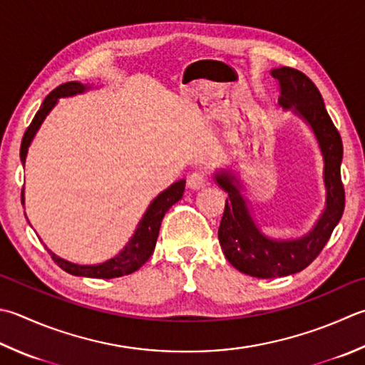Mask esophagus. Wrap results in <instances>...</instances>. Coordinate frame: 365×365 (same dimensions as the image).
Masks as SVG:
<instances>
[{
	"instance_id": "34e87169",
	"label": "esophagus",
	"mask_w": 365,
	"mask_h": 365,
	"mask_svg": "<svg viewBox=\"0 0 365 365\" xmlns=\"http://www.w3.org/2000/svg\"><path fill=\"white\" fill-rule=\"evenodd\" d=\"M206 184V175L205 171H194L187 178V185L190 189H200Z\"/></svg>"
}]
</instances>
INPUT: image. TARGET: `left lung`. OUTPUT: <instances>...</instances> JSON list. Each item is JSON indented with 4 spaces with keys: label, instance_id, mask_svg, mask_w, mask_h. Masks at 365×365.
Returning a JSON list of instances; mask_svg holds the SVG:
<instances>
[{
    "label": "left lung",
    "instance_id": "obj_1",
    "mask_svg": "<svg viewBox=\"0 0 365 365\" xmlns=\"http://www.w3.org/2000/svg\"><path fill=\"white\" fill-rule=\"evenodd\" d=\"M272 76L279 82V103L294 108L313 128L324 157L327 206L314 229L307 237L289 242H274L264 237L254 224L246 202L240 195L237 178L222 171L217 184L229 194L217 237L229 262L245 274L256 278H278L302 272L319 256L345 210L340 165L343 144L339 130L326 111L324 101L310 78L294 68H277Z\"/></svg>",
    "mask_w": 365,
    "mask_h": 365
}]
</instances>
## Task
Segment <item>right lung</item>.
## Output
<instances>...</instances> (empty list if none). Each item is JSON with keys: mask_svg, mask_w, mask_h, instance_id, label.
I'll return each mask as SVG.
<instances>
[{"mask_svg": "<svg viewBox=\"0 0 365 365\" xmlns=\"http://www.w3.org/2000/svg\"><path fill=\"white\" fill-rule=\"evenodd\" d=\"M86 87L81 84V82H66V84H61L57 88L47 95L46 100L41 105L39 111L34 115L31 123L26 128V132L22 138V146H20V160L25 163L26 153H29V146L33 140L34 133L38 132L41 123H43L44 118L49 114L51 109L55 106V103L60 97H71L74 93L84 92ZM185 181L181 180L175 184H171L167 190H163L162 194L154 198V202L149 205L148 211L144 212L141 222L138 224V229H136L135 235L130 240V243L123 247V250L118 254V256L109 259L108 262H103L98 265H76L68 262V260L60 259L55 256L53 252L49 254L55 264H57L61 270H65L70 274H76V277H87V278H103V279H111V278H119L123 274H130L138 270L140 267L148 262L150 254L154 252L157 237H159L160 224L171 206H173L180 198L182 197ZM22 200H24V190H22Z\"/></svg>", "mask_w": 365, "mask_h": 365, "instance_id": "add662e5", "label": "right lung"}]
</instances>
